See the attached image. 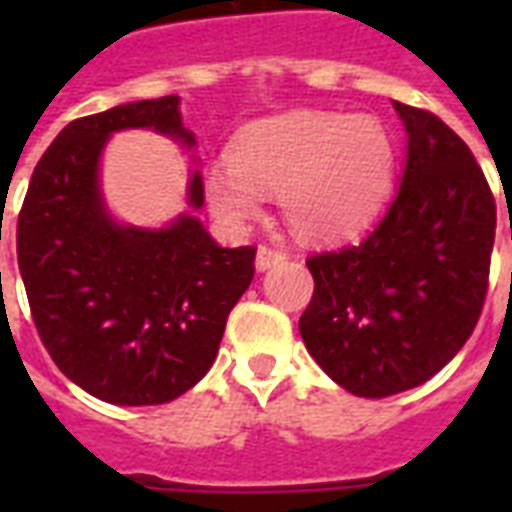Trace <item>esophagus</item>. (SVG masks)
Instances as JSON below:
<instances>
[{
	"label": "esophagus",
	"instance_id": "34e87169",
	"mask_svg": "<svg viewBox=\"0 0 512 512\" xmlns=\"http://www.w3.org/2000/svg\"><path fill=\"white\" fill-rule=\"evenodd\" d=\"M287 249H279V247H271V244H260V247H257V268H260V271H268V268H271V265H279V263H284V260H287Z\"/></svg>",
	"mask_w": 512,
	"mask_h": 512
}]
</instances>
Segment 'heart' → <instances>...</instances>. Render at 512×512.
Returning a JSON list of instances; mask_svg holds the SVG:
<instances>
[{
  "label": "heart",
  "mask_w": 512,
  "mask_h": 512,
  "mask_svg": "<svg viewBox=\"0 0 512 512\" xmlns=\"http://www.w3.org/2000/svg\"><path fill=\"white\" fill-rule=\"evenodd\" d=\"M233 162L204 175L212 212L239 225L279 193L287 223L305 239H340L364 228L388 199L396 148L374 116L292 111L247 124Z\"/></svg>",
  "instance_id": "obj_1"
}]
</instances>
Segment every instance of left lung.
Returning <instances> with one entry per match:
<instances>
[{
	"mask_svg": "<svg viewBox=\"0 0 512 512\" xmlns=\"http://www.w3.org/2000/svg\"><path fill=\"white\" fill-rule=\"evenodd\" d=\"M393 106L409 151L388 212L356 244L305 260L316 284L300 316L305 348L361 398L417 388L457 356L484 308L497 228L465 140L425 108Z\"/></svg>",
	"mask_w": 512,
	"mask_h": 512,
	"instance_id": "1",
	"label": "left lung"
}]
</instances>
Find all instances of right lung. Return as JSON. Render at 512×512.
Returning <instances> with one entry per match:
<instances>
[{
	"label": "right lung",
	"mask_w": 512,
	"mask_h": 512,
	"mask_svg": "<svg viewBox=\"0 0 512 512\" xmlns=\"http://www.w3.org/2000/svg\"><path fill=\"white\" fill-rule=\"evenodd\" d=\"M175 95L66 124L36 164L18 215V268L42 345L68 380L119 406L170 404L209 372L225 321L255 276V247H220L180 215L116 225L98 188L111 132L154 127L193 146ZM193 209L204 180L188 185Z\"/></svg>",
	"instance_id": "obj_1"
}]
</instances>
